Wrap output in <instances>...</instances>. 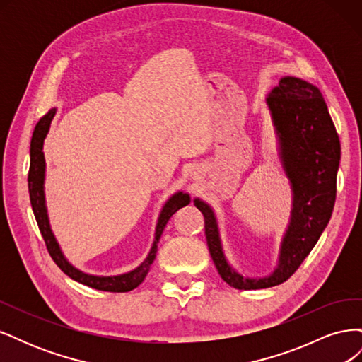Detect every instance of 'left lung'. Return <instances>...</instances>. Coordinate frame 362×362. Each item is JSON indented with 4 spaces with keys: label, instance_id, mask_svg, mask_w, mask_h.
Here are the masks:
<instances>
[{
    "label": "left lung",
    "instance_id": "8db88e82",
    "mask_svg": "<svg viewBox=\"0 0 362 362\" xmlns=\"http://www.w3.org/2000/svg\"><path fill=\"white\" fill-rule=\"evenodd\" d=\"M267 104L294 192L291 223L273 275L249 279L234 272L225 259L211 208L199 199L194 201L204 214L206 245L218 275L237 290L269 288L286 282L320 238L335 204L339 139L320 90L294 76H286L272 90Z\"/></svg>",
    "mask_w": 362,
    "mask_h": 362
}]
</instances>
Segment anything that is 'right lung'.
I'll return each instance as SVG.
<instances>
[{
	"label": "right lung",
	"mask_w": 362,
	"mask_h": 362,
	"mask_svg": "<svg viewBox=\"0 0 362 362\" xmlns=\"http://www.w3.org/2000/svg\"><path fill=\"white\" fill-rule=\"evenodd\" d=\"M56 115V112L51 110L45 116H42L39 119V122L33 131V137H31V145H30V170H28V192H30V201L33 206V213H35L37 226L40 229V234L43 237V242H45L48 254L51 255L52 261L60 267L62 272L66 273L69 278L74 281H78L87 287H92L101 291H112V293H125L134 290L139 287L144 279L146 278L149 267L152 262L156 259L157 255V243L163 234V229L169 222V218L172 217L173 213H177L181 206H185L190 202V196L189 194H182L177 193L175 196L166 202L164 205L163 211L160 214L157 229H156V240L154 245H152V249L149 252L148 258L141 262V266H139L136 270L125 273V275L120 276H112V278H100V276H90L86 275V273L74 269L69 262L64 259L62 255V252L59 249V245L54 238L49 223H48V216L45 210V196H43V177H45V158H43V140L47 137V133L51 125V120Z\"/></svg>",
	"instance_id": "add662e5"
}]
</instances>
